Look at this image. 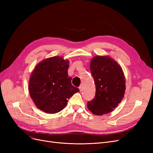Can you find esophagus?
I'll return each instance as SVG.
<instances>
[{
  "label": "esophagus",
  "instance_id": "1",
  "mask_svg": "<svg viewBox=\"0 0 153 153\" xmlns=\"http://www.w3.org/2000/svg\"><path fill=\"white\" fill-rule=\"evenodd\" d=\"M82 89H83V85H81L79 87V89H80V91H81L82 90Z\"/></svg>",
  "mask_w": 153,
  "mask_h": 153
}]
</instances>
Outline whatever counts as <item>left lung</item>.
Instances as JSON below:
<instances>
[{
  "instance_id": "obj_1",
  "label": "left lung",
  "mask_w": 153,
  "mask_h": 153,
  "mask_svg": "<svg viewBox=\"0 0 153 153\" xmlns=\"http://www.w3.org/2000/svg\"><path fill=\"white\" fill-rule=\"evenodd\" d=\"M90 69L96 85L94 98L88 101L87 108L97 115L112 112L121 103L126 90L121 67L109 56H96Z\"/></svg>"
}]
</instances>
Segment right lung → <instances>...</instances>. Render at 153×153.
Segmentation results:
<instances>
[{"label": "right lung", "mask_w": 153, "mask_h": 153, "mask_svg": "<svg viewBox=\"0 0 153 153\" xmlns=\"http://www.w3.org/2000/svg\"><path fill=\"white\" fill-rule=\"evenodd\" d=\"M69 61L55 56L37 64L29 82L31 98L37 107L45 113L61 111L68 100L80 90L71 84L68 77Z\"/></svg>", "instance_id": "right-lung-1"}]
</instances>
